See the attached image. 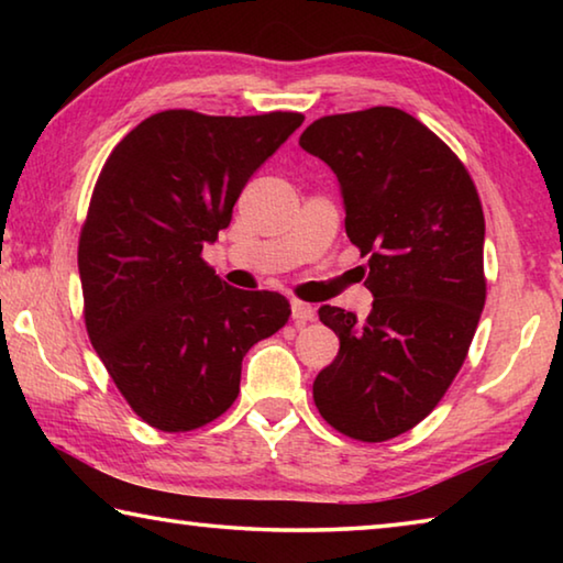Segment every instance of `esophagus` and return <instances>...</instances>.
Returning <instances> with one entry per match:
<instances>
[{
	"label": "esophagus",
	"mask_w": 563,
	"mask_h": 563,
	"mask_svg": "<svg viewBox=\"0 0 563 563\" xmlns=\"http://www.w3.org/2000/svg\"><path fill=\"white\" fill-rule=\"evenodd\" d=\"M290 308H292V320H295V322H308V320H316V308H312V305H308V302H302V300H292V302H290Z\"/></svg>",
	"instance_id": "34e87169"
}]
</instances>
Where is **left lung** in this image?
I'll use <instances>...</instances> for the list:
<instances>
[{
	"mask_svg": "<svg viewBox=\"0 0 563 563\" xmlns=\"http://www.w3.org/2000/svg\"><path fill=\"white\" fill-rule=\"evenodd\" d=\"M300 146L338 176L375 298L365 320L318 310L340 352L312 399L352 440H393L432 412L472 345L487 298L479 196L452 148L395 107L322 117Z\"/></svg>",
	"mask_w": 563,
	"mask_h": 563,
	"instance_id": "left-lung-1",
	"label": "left lung"
}]
</instances>
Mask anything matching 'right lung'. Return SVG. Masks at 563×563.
I'll list each match as a JSON object with an SVG mask.
<instances>
[{
	"instance_id": "1",
	"label": "right lung",
	"mask_w": 563,
	"mask_h": 563,
	"mask_svg": "<svg viewBox=\"0 0 563 563\" xmlns=\"http://www.w3.org/2000/svg\"><path fill=\"white\" fill-rule=\"evenodd\" d=\"M302 119L161 111L101 168L79 238L84 320L119 393L161 432L221 417L245 352L288 322L283 295L231 288L201 251Z\"/></svg>"
}]
</instances>
